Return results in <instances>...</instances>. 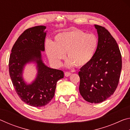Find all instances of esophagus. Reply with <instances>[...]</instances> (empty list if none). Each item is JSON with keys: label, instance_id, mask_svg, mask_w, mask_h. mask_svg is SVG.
<instances>
[{"label": "esophagus", "instance_id": "esophagus-1", "mask_svg": "<svg viewBox=\"0 0 130 130\" xmlns=\"http://www.w3.org/2000/svg\"><path fill=\"white\" fill-rule=\"evenodd\" d=\"M71 74H72V73H70V72H65V76L66 77L69 76Z\"/></svg>", "mask_w": 130, "mask_h": 130}]
</instances>
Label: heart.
Listing matches in <instances>:
<instances>
[{"label":"heart","mask_w":130,"mask_h":130,"mask_svg":"<svg viewBox=\"0 0 130 130\" xmlns=\"http://www.w3.org/2000/svg\"><path fill=\"white\" fill-rule=\"evenodd\" d=\"M98 46V39L94 35L74 29L57 34L54 43L47 41L45 50L48 58L56 66L61 65V61L67 53L69 58L67 67L75 65L82 67L92 60Z\"/></svg>","instance_id":"1"}]
</instances>
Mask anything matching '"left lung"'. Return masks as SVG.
<instances>
[{
	"instance_id": "1",
	"label": "left lung",
	"mask_w": 130,
	"mask_h": 130,
	"mask_svg": "<svg viewBox=\"0 0 130 130\" xmlns=\"http://www.w3.org/2000/svg\"><path fill=\"white\" fill-rule=\"evenodd\" d=\"M98 46L92 60L80 68L79 91L84 99L100 103L113 94L119 81L122 56L115 39L106 28L95 25Z\"/></svg>"
}]
</instances>
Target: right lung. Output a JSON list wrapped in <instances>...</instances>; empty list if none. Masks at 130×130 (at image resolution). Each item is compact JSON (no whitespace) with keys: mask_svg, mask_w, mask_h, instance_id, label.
Instances as JSON below:
<instances>
[{"mask_svg":"<svg viewBox=\"0 0 130 130\" xmlns=\"http://www.w3.org/2000/svg\"><path fill=\"white\" fill-rule=\"evenodd\" d=\"M46 26H37L26 30L12 48L9 59V73L13 86L21 99L35 107L47 105L54 96L57 82L63 78V72L47 67L42 60L45 50ZM36 63L38 73L34 81L27 85L22 74L26 63Z\"/></svg>","mask_w":130,"mask_h":130,"instance_id":"1","label":"right lung"}]
</instances>
